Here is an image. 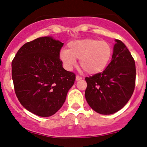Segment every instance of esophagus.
<instances>
[{"label": "esophagus", "instance_id": "esophagus-1", "mask_svg": "<svg viewBox=\"0 0 147 147\" xmlns=\"http://www.w3.org/2000/svg\"><path fill=\"white\" fill-rule=\"evenodd\" d=\"M82 78L80 76H76V80H80Z\"/></svg>", "mask_w": 147, "mask_h": 147}]
</instances>
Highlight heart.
Wrapping results in <instances>:
<instances>
[{
	"mask_svg": "<svg viewBox=\"0 0 147 147\" xmlns=\"http://www.w3.org/2000/svg\"><path fill=\"white\" fill-rule=\"evenodd\" d=\"M68 49L60 51V59L67 69H72L80 59V65L84 71L96 74L102 71L111 59L113 49L111 45L104 40L86 38L71 41Z\"/></svg>",
	"mask_w": 147,
	"mask_h": 147,
	"instance_id": "b5f03b06",
	"label": "heart"
}]
</instances>
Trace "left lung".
<instances>
[{
	"instance_id": "obj_1",
	"label": "left lung",
	"mask_w": 147,
	"mask_h": 147,
	"mask_svg": "<svg viewBox=\"0 0 147 147\" xmlns=\"http://www.w3.org/2000/svg\"><path fill=\"white\" fill-rule=\"evenodd\" d=\"M110 63L100 73L86 77L87 102L98 113L118 111L131 97L136 85L135 60L125 45L115 39Z\"/></svg>"
}]
</instances>
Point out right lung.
<instances>
[{"instance_id":"add662e5","label":"right lung","mask_w":147,"mask_h":147,"mask_svg":"<svg viewBox=\"0 0 147 147\" xmlns=\"http://www.w3.org/2000/svg\"><path fill=\"white\" fill-rule=\"evenodd\" d=\"M63 43L40 37L25 43L11 62V76L19 102L29 111L49 117L62 107L76 74L64 69Z\"/></svg>"}]
</instances>
